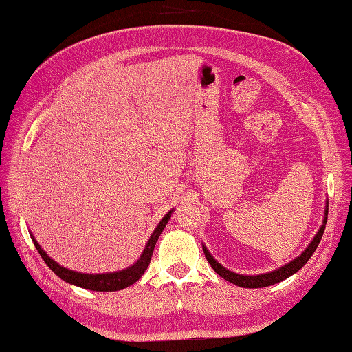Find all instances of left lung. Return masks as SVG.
Segmentation results:
<instances>
[{
	"label": "left lung",
	"instance_id": "1",
	"mask_svg": "<svg viewBox=\"0 0 352 352\" xmlns=\"http://www.w3.org/2000/svg\"><path fill=\"white\" fill-rule=\"evenodd\" d=\"M324 220H322V225L320 228V231L316 232V235L314 236V240L310 241L309 246L306 248V250L301 253L300 256H297L296 259H292L291 263H288L287 265H283L280 268L274 270V272H270V273H264V274H256V276H244V274H239V273H234L230 272V270H226L223 265H220L217 261L210 255V252L206 249V246L202 244V249L204 253H206V258L210 263V265L213 267L214 272L222 276L225 280L231 282L236 287H241V288H265L270 287V285H274V283H279L282 280L287 279V277L292 276L294 273H297L298 270L303 267L307 261L310 259V256L314 255V252L316 250L318 244H320L321 239H322V234L325 230V223H327V216H329V202H327L325 206V213H324Z\"/></svg>",
	"mask_w": 352,
	"mask_h": 352
}]
</instances>
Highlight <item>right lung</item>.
Wrapping results in <instances>:
<instances>
[{
  "instance_id": "obj_1",
  "label": "right lung",
  "mask_w": 352,
  "mask_h": 352,
  "mask_svg": "<svg viewBox=\"0 0 352 352\" xmlns=\"http://www.w3.org/2000/svg\"><path fill=\"white\" fill-rule=\"evenodd\" d=\"M173 213H174V210H170L169 213L160 220V223L151 234L150 240H148V243H146V246L142 252V255L139 256L136 263L126 270H121V272H112V273H103V274H85V273L73 272V270L64 268L60 264H56L52 258H49L47 253L42 248H40V244L36 241V239L32 235H31V240H32V243H34L37 252L40 253V256L43 258L47 267L51 268L52 272L64 282L76 285V287L85 288V289H91V291H120V289H124V288L130 287V285H133L135 282L141 279V276L144 274L146 267L150 265L156 241L159 240V236L163 232V230H165L168 220L170 219V214Z\"/></svg>"
}]
</instances>
